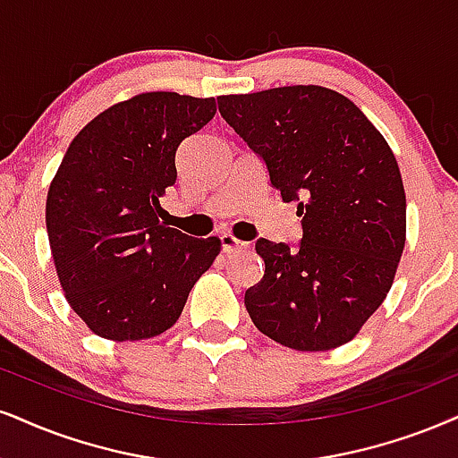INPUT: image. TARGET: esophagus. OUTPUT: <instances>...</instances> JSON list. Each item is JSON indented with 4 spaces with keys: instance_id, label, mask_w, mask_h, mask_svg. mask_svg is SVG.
Masks as SVG:
<instances>
[{
    "instance_id": "1",
    "label": "esophagus",
    "mask_w": 458,
    "mask_h": 458,
    "mask_svg": "<svg viewBox=\"0 0 458 458\" xmlns=\"http://www.w3.org/2000/svg\"><path fill=\"white\" fill-rule=\"evenodd\" d=\"M220 248H223V252H227V255H231V252L246 250L248 244H246V242L238 240V238H233V235H231V233H223V235H220Z\"/></svg>"
}]
</instances>
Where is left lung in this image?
<instances>
[{
    "label": "left lung",
    "instance_id": "obj_1",
    "mask_svg": "<svg viewBox=\"0 0 458 458\" xmlns=\"http://www.w3.org/2000/svg\"><path fill=\"white\" fill-rule=\"evenodd\" d=\"M220 116L265 161L303 238L257 240L265 274L244 303L293 350L352 340L391 291L405 246V191L391 146L342 93L316 84L220 95Z\"/></svg>",
    "mask_w": 458,
    "mask_h": 458
}]
</instances>
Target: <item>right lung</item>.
Returning a JSON list of instances; mask_svg holds the SVG:
<instances>
[{"instance_id":"1","label":"right lung","mask_w":458,"mask_h":458,"mask_svg":"<svg viewBox=\"0 0 458 458\" xmlns=\"http://www.w3.org/2000/svg\"><path fill=\"white\" fill-rule=\"evenodd\" d=\"M216 114L214 98L142 93L110 106L72 140L47 197L56 276L99 337L148 340L182 314L220 252L161 223L180 142Z\"/></svg>"}]
</instances>
